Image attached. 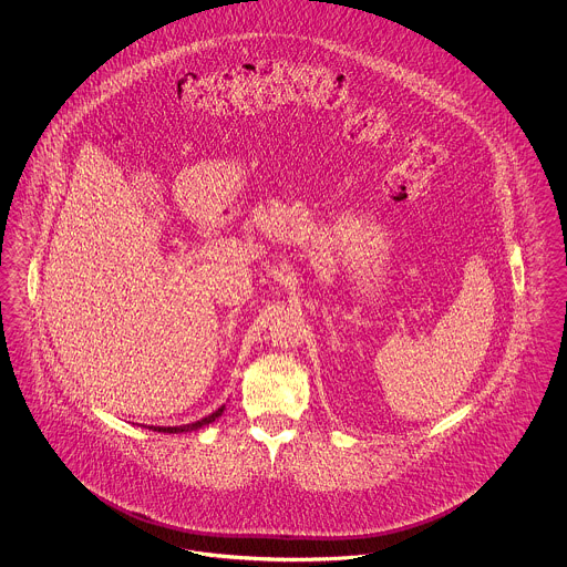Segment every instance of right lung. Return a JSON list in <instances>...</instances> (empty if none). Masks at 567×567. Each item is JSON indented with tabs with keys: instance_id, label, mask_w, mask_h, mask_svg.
Wrapping results in <instances>:
<instances>
[{
	"instance_id": "add662e5",
	"label": "right lung",
	"mask_w": 567,
	"mask_h": 567,
	"mask_svg": "<svg viewBox=\"0 0 567 567\" xmlns=\"http://www.w3.org/2000/svg\"><path fill=\"white\" fill-rule=\"evenodd\" d=\"M223 410H225V405H220L218 410H215L213 414H208V416H204V419H199V421H195V423H189V425H176V427H148V430H153V432H162V433H185V432H195V430H199V427H206V425H210V423H215L216 419L223 414Z\"/></svg>"
}]
</instances>
